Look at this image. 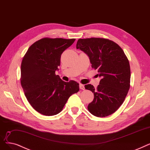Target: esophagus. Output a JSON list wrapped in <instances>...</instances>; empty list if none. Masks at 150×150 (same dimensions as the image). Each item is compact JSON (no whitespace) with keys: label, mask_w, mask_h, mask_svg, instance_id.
<instances>
[{"label":"esophagus","mask_w":150,"mask_h":150,"mask_svg":"<svg viewBox=\"0 0 150 150\" xmlns=\"http://www.w3.org/2000/svg\"><path fill=\"white\" fill-rule=\"evenodd\" d=\"M79 88H80V89H81V90H85L84 85H83V84H82V83H80V84H79Z\"/></svg>","instance_id":"1"}]
</instances>
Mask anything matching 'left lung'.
I'll return each instance as SVG.
<instances>
[{"label":"left lung","instance_id":"1","mask_svg":"<svg viewBox=\"0 0 150 150\" xmlns=\"http://www.w3.org/2000/svg\"><path fill=\"white\" fill-rule=\"evenodd\" d=\"M76 48L87 54L92 68L97 69L102 77L96 88L91 84L85 85V89L94 94L88 110L96 117H108L122 105L129 90V60L120 46L109 39H79Z\"/></svg>","mask_w":150,"mask_h":150}]
</instances>
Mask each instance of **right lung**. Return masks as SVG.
Masks as SVG:
<instances>
[{
  "mask_svg": "<svg viewBox=\"0 0 150 150\" xmlns=\"http://www.w3.org/2000/svg\"><path fill=\"white\" fill-rule=\"evenodd\" d=\"M75 40L43 38L31 45L23 59L21 86L28 103L42 115L58 114L68 98L79 90L77 82H64L55 74L62 54Z\"/></svg>",
  "mask_w": 150,
  "mask_h": 150,
  "instance_id": "add662e5",
  "label": "right lung"
}]
</instances>
